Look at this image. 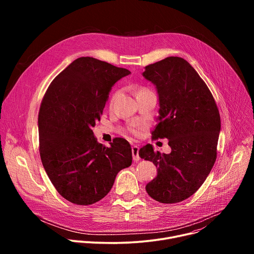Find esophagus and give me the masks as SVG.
<instances>
[{
	"label": "esophagus",
	"mask_w": 254,
	"mask_h": 254,
	"mask_svg": "<svg viewBox=\"0 0 254 254\" xmlns=\"http://www.w3.org/2000/svg\"><path fill=\"white\" fill-rule=\"evenodd\" d=\"M138 151H139V148L137 146H132L131 147V154H132V160L134 162H137L139 161V156H138Z\"/></svg>",
	"instance_id": "34e87169"
}]
</instances>
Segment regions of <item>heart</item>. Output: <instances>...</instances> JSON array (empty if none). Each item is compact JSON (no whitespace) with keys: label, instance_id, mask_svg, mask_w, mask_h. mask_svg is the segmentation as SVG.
<instances>
[{"label":"heart","instance_id":"heart-1","mask_svg":"<svg viewBox=\"0 0 254 254\" xmlns=\"http://www.w3.org/2000/svg\"><path fill=\"white\" fill-rule=\"evenodd\" d=\"M140 91H143V89L140 90ZM140 91H139V92H140ZM120 94H121V92H120L119 90H117V91L112 95V98H111V100H110V106H111V107H113V106L115 105V103H116L117 99L119 98ZM143 127H144V124H142V123H135V124H133L131 127H129L128 130H129V132L132 133L133 135L138 136V135L140 134V132H141V129H142Z\"/></svg>","mask_w":254,"mask_h":254}]
</instances>
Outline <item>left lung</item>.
Wrapping results in <instances>:
<instances>
[{
    "instance_id": "8db88e82",
    "label": "left lung",
    "mask_w": 254,
    "mask_h": 254,
    "mask_svg": "<svg viewBox=\"0 0 254 254\" xmlns=\"http://www.w3.org/2000/svg\"><path fill=\"white\" fill-rule=\"evenodd\" d=\"M142 76L159 96L158 125L153 138H168L170 154L155 152L152 144L138 155L158 168L147 184L148 194L171 204L192 196L204 183L217 156L221 129L218 107L197 71L181 57H167L144 67Z\"/></svg>"
}]
</instances>
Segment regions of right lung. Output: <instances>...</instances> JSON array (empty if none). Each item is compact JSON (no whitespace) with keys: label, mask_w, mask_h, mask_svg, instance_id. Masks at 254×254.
Listing matches in <instances>:
<instances>
[{"label":"right lung","mask_w":254,"mask_h":254,"mask_svg":"<svg viewBox=\"0 0 254 254\" xmlns=\"http://www.w3.org/2000/svg\"><path fill=\"white\" fill-rule=\"evenodd\" d=\"M130 74L93 57H80L54 78L38 116L40 157L57 192L77 205H91L113 188L131 165L130 144L117 138L102 146L92 127L100 121L112 87Z\"/></svg>","instance_id":"obj_1"}]
</instances>
